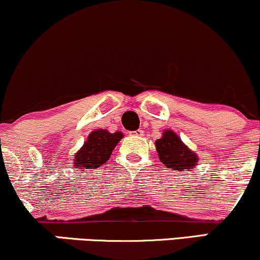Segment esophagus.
<instances>
[{"label": "esophagus", "mask_w": 260, "mask_h": 260, "mask_svg": "<svg viewBox=\"0 0 260 260\" xmlns=\"http://www.w3.org/2000/svg\"><path fill=\"white\" fill-rule=\"evenodd\" d=\"M143 133H145V131L139 129V130L134 131V133H131V135H134V136H136V137H141V136H143Z\"/></svg>", "instance_id": "34e87169"}]
</instances>
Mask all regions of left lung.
I'll list each match as a JSON object with an SVG mask.
<instances>
[{
	"mask_svg": "<svg viewBox=\"0 0 260 260\" xmlns=\"http://www.w3.org/2000/svg\"><path fill=\"white\" fill-rule=\"evenodd\" d=\"M155 148L160 161L172 171H190L198 165L199 156L183 143L175 131L166 129L155 141Z\"/></svg>",
	"mask_w": 260,
	"mask_h": 260,
	"instance_id": "1",
	"label": "left lung"
}]
</instances>
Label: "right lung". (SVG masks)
I'll use <instances>...</instances> for the list:
<instances>
[{"label": "right lung", "mask_w": 260, "mask_h": 260, "mask_svg": "<svg viewBox=\"0 0 260 260\" xmlns=\"http://www.w3.org/2000/svg\"><path fill=\"white\" fill-rule=\"evenodd\" d=\"M124 135L120 131L110 133L106 129H98L89 134L88 139L78 152L73 155V166L78 171L96 169L111 158L115 146Z\"/></svg>", "instance_id": "obj_1"}]
</instances>
